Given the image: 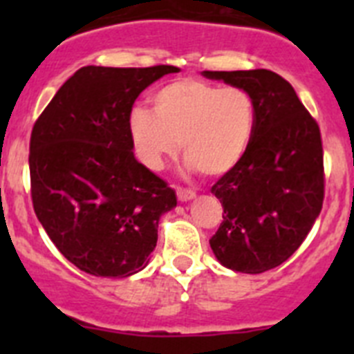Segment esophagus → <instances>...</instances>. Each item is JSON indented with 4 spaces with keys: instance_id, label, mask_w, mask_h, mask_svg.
Listing matches in <instances>:
<instances>
[{
    "instance_id": "obj_1",
    "label": "esophagus",
    "mask_w": 354,
    "mask_h": 354,
    "mask_svg": "<svg viewBox=\"0 0 354 354\" xmlns=\"http://www.w3.org/2000/svg\"><path fill=\"white\" fill-rule=\"evenodd\" d=\"M196 196V193L193 189H187V187H177V198L179 202H187V200H193Z\"/></svg>"
}]
</instances>
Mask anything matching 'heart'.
Listing matches in <instances>:
<instances>
[{
	"label": "heart",
	"instance_id": "obj_1",
	"mask_svg": "<svg viewBox=\"0 0 354 354\" xmlns=\"http://www.w3.org/2000/svg\"><path fill=\"white\" fill-rule=\"evenodd\" d=\"M152 109L136 106L127 117L134 156L152 171L162 170L180 143L187 168L221 175L241 161L255 131V104L237 86L174 81L152 95Z\"/></svg>",
	"mask_w": 354,
	"mask_h": 354
}]
</instances>
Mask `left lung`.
<instances>
[{
    "label": "left lung",
    "mask_w": 354,
    "mask_h": 354,
    "mask_svg": "<svg viewBox=\"0 0 354 354\" xmlns=\"http://www.w3.org/2000/svg\"><path fill=\"white\" fill-rule=\"evenodd\" d=\"M202 76L243 88L255 104L248 150L211 187L223 205V221L209 245L228 270L264 273L299 248L323 209L319 126L289 81L274 72L204 71Z\"/></svg>",
    "instance_id": "left-lung-1"
}]
</instances>
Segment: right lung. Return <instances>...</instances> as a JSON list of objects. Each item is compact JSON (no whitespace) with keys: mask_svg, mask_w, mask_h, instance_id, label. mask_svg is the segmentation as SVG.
<instances>
[{"mask_svg":"<svg viewBox=\"0 0 354 354\" xmlns=\"http://www.w3.org/2000/svg\"><path fill=\"white\" fill-rule=\"evenodd\" d=\"M174 65L74 72L30 140L33 209L67 261L93 277L126 278L149 264L159 218L177 205L167 183L136 161L127 117Z\"/></svg>","mask_w":354,"mask_h":354,"instance_id":"1","label":"right lung"}]
</instances>
